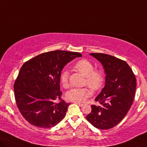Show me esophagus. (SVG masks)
I'll return each mask as SVG.
<instances>
[{"label":"esophagus","instance_id":"esophagus-1","mask_svg":"<svg viewBox=\"0 0 147 147\" xmlns=\"http://www.w3.org/2000/svg\"><path fill=\"white\" fill-rule=\"evenodd\" d=\"M74 104H76L78 105V106H79L80 107H82V106H84V104H80V103H78V102H74Z\"/></svg>","mask_w":147,"mask_h":147}]
</instances>
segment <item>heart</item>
I'll use <instances>...</instances> for the list:
<instances>
[{
  "label": "heart",
  "mask_w": 147,
  "mask_h": 147,
  "mask_svg": "<svg viewBox=\"0 0 147 147\" xmlns=\"http://www.w3.org/2000/svg\"><path fill=\"white\" fill-rule=\"evenodd\" d=\"M73 68L85 76L84 84L92 90H98L102 87L104 82V74L100 70L94 69V65L87 59H80L75 63ZM69 73L63 71L60 76L62 86L67 88L69 85ZM91 95L90 91L87 88H72L66 94L69 100L74 102H84Z\"/></svg>",
  "instance_id": "heart-1"
}]
</instances>
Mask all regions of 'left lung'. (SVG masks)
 <instances>
[{
  "mask_svg": "<svg viewBox=\"0 0 147 147\" xmlns=\"http://www.w3.org/2000/svg\"><path fill=\"white\" fill-rule=\"evenodd\" d=\"M103 65L106 84L95 101L101 106L92 105L86 119L96 128L109 129L122 121L131 108L136 90V78L125 61L104 53H90Z\"/></svg>",
  "mask_w": 147,
  "mask_h": 147,
  "instance_id": "8db88e82",
  "label": "left lung"
}]
</instances>
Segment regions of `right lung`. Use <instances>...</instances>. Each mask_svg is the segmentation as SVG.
I'll return each mask as SVG.
<instances>
[{"instance_id":"add662e5","label":"right lung","mask_w":147,"mask_h":147,"mask_svg":"<svg viewBox=\"0 0 147 147\" xmlns=\"http://www.w3.org/2000/svg\"><path fill=\"white\" fill-rule=\"evenodd\" d=\"M79 57L80 53L57 50L39 55L21 67L14 85L15 100L32 125L51 128L64 119L70 103L61 98V73L68 63Z\"/></svg>"}]
</instances>
